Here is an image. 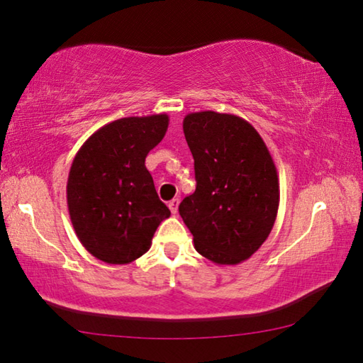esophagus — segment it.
<instances>
[{"label": "esophagus", "instance_id": "obj_1", "mask_svg": "<svg viewBox=\"0 0 363 363\" xmlns=\"http://www.w3.org/2000/svg\"><path fill=\"white\" fill-rule=\"evenodd\" d=\"M168 206H169V210H171V213L173 214H176L177 213V206H179V199H173L168 203Z\"/></svg>", "mask_w": 363, "mask_h": 363}]
</instances>
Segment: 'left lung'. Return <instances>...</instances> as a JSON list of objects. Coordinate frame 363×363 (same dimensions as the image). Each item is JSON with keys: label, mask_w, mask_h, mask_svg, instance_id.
Returning a JSON list of instances; mask_svg holds the SVG:
<instances>
[{"label": "left lung", "mask_w": 363, "mask_h": 363, "mask_svg": "<svg viewBox=\"0 0 363 363\" xmlns=\"http://www.w3.org/2000/svg\"><path fill=\"white\" fill-rule=\"evenodd\" d=\"M184 136L196 187L179 205L195 250L219 266H235L266 242L280 189L270 152L247 120L211 110L186 115Z\"/></svg>", "instance_id": "left-lung-1"}]
</instances>
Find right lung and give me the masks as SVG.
I'll list each match as a JSON object with an SVG mask.
<instances>
[{
  "label": "right lung",
  "instance_id": "right-lung-1",
  "mask_svg": "<svg viewBox=\"0 0 363 363\" xmlns=\"http://www.w3.org/2000/svg\"><path fill=\"white\" fill-rule=\"evenodd\" d=\"M167 113L128 116L97 130L73 158L67 181L73 229L83 247L107 264L147 253L168 206L158 199L145 157L168 130Z\"/></svg>",
  "mask_w": 363,
  "mask_h": 363
}]
</instances>
